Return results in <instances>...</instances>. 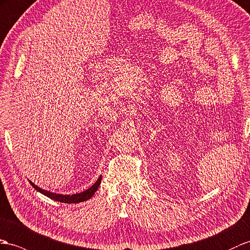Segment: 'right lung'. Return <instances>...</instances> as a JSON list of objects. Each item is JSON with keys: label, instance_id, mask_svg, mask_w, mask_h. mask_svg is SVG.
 <instances>
[{"label": "right lung", "instance_id": "add662e5", "mask_svg": "<svg viewBox=\"0 0 250 250\" xmlns=\"http://www.w3.org/2000/svg\"><path fill=\"white\" fill-rule=\"evenodd\" d=\"M101 180H102V176H100L99 179L95 181V184L92 187H90L88 190L81 192V193L73 194V195H63V194L53 193V192L43 190V188L37 187L35 184H33L32 181H29V182H30V185L33 186V188H35V190H37L38 192H40L41 194H43V195L47 196L48 198H51L53 200H56V202H60V203L77 204V203L84 202V200H88V199L92 197L94 195V193L97 191V188H99L100 185H101Z\"/></svg>", "mask_w": 250, "mask_h": 250}]
</instances>
